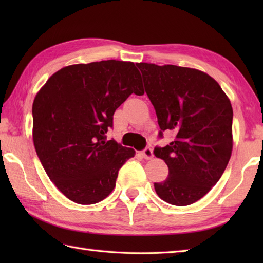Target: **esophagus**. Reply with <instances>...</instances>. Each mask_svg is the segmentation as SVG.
<instances>
[{
  "label": "esophagus",
  "mask_w": 263,
  "mask_h": 263,
  "mask_svg": "<svg viewBox=\"0 0 263 263\" xmlns=\"http://www.w3.org/2000/svg\"><path fill=\"white\" fill-rule=\"evenodd\" d=\"M141 154H142V156H143V158H146V159H150L153 157V149L150 148V147H146L144 148L142 152H141Z\"/></svg>",
  "instance_id": "esophagus-1"
}]
</instances>
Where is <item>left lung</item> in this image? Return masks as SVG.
I'll return each mask as SVG.
<instances>
[{
	"label": "left lung",
	"instance_id": "1",
	"mask_svg": "<svg viewBox=\"0 0 263 263\" xmlns=\"http://www.w3.org/2000/svg\"><path fill=\"white\" fill-rule=\"evenodd\" d=\"M144 89L164 131L174 135L154 154L168 166L156 193L174 205H189L219 181L233 149V108L218 82L204 72L176 65L138 63Z\"/></svg>",
	"mask_w": 263,
	"mask_h": 263
}]
</instances>
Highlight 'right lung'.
Wrapping results in <instances>:
<instances>
[{
	"label": "right lung",
	"instance_id": "obj_1",
	"mask_svg": "<svg viewBox=\"0 0 263 263\" xmlns=\"http://www.w3.org/2000/svg\"><path fill=\"white\" fill-rule=\"evenodd\" d=\"M131 93H144L133 62L100 61L61 69L32 104V138L39 160L55 186L79 204L113 191L119 171L136 152L106 133L116 108Z\"/></svg>",
	"mask_w": 263,
	"mask_h": 263
}]
</instances>
